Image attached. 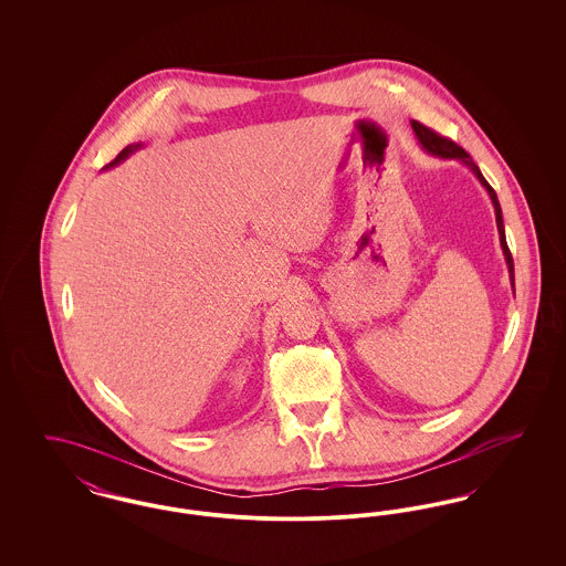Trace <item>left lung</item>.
Returning <instances> with one entry per match:
<instances>
[{
    "label": "left lung",
    "instance_id": "1",
    "mask_svg": "<svg viewBox=\"0 0 566 566\" xmlns=\"http://www.w3.org/2000/svg\"><path fill=\"white\" fill-rule=\"evenodd\" d=\"M411 129H413V134H416V139H418V144L422 146V150L424 153H429L432 157H439V159H457V161L464 163L473 174H475V178L482 182V187L488 190V195H490V199H492V206H494V214H496V229H499V238H501V248H503V254H505V263H507V270H510V282H512L513 295H515V284H513V259L512 252H510V248H507V240H505V224H503V212H501V203H499V199H496V192L494 189L485 182L484 176H482V171H480V167L473 163V159L458 146L454 144L452 139H448V137H441L439 134H434L432 129L429 127H424V125H420L418 120H411Z\"/></svg>",
    "mask_w": 566,
    "mask_h": 566
}]
</instances>
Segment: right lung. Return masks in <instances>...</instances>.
Here are the masks:
<instances>
[{
    "label": "right lung",
    "mask_w": 566,
    "mask_h": 566,
    "mask_svg": "<svg viewBox=\"0 0 566 566\" xmlns=\"http://www.w3.org/2000/svg\"><path fill=\"white\" fill-rule=\"evenodd\" d=\"M142 146H144V144H142V142H137V144H129V146H127V148H123V150H120V153H118V157H116V159H114V161L108 163V165H106V167H104V169H109V167H114V165H118V163L125 161V159H127V157H129V155H134L135 150H139V148H142Z\"/></svg>",
    "instance_id": "1"
}]
</instances>
